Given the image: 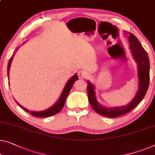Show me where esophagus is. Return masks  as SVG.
Segmentation results:
<instances>
[{
	"instance_id": "esophagus-1",
	"label": "esophagus",
	"mask_w": 155,
	"mask_h": 155,
	"mask_svg": "<svg viewBox=\"0 0 155 155\" xmlns=\"http://www.w3.org/2000/svg\"><path fill=\"white\" fill-rule=\"evenodd\" d=\"M78 75L80 79H85L87 77V73H85L84 71H80L78 72Z\"/></svg>"
}]
</instances>
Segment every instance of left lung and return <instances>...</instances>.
I'll return each instance as SVG.
<instances>
[{"label": "left lung", "instance_id": "obj_1", "mask_svg": "<svg viewBox=\"0 0 155 155\" xmlns=\"http://www.w3.org/2000/svg\"><path fill=\"white\" fill-rule=\"evenodd\" d=\"M129 33L130 35L128 40L129 41L132 55L138 64L139 78V89L131 102L126 106L114 107L110 108L105 107L98 104L96 100L93 84L88 82L87 85L88 98L91 107L97 113L108 117H117L132 110L143 100L149 87L150 60L148 56L137 38L132 33Z\"/></svg>", "mask_w": 155, "mask_h": 155}]
</instances>
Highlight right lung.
Listing matches in <instances>:
<instances>
[{
  "mask_svg": "<svg viewBox=\"0 0 155 155\" xmlns=\"http://www.w3.org/2000/svg\"><path fill=\"white\" fill-rule=\"evenodd\" d=\"M12 57L10 59V61H9V63H8V78H9V71H10V67L11 62H12ZM77 80H78V76L75 74V75H73V77L68 80V82H67V84H66V86H65L64 91H63L61 95V96H60L59 99L58 100V101L56 103V104L54 105L53 106H51V107L48 108V110H45L40 111V112L30 111L26 108H25V107L21 106V105H19L16 101H16L17 104L19 105L20 107H22L24 110H25L26 112H27V113H30L31 115H32L33 116L38 117H47L52 116L54 115L57 114L58 113H59V112L61 110L63 107H64V105L65 104V102H66V99L67 96H68V95L69 91H71V88H72L74 82H75Z\"/></svg>",
  "mask_w": 155,
  "mask_h": 155,
  "instance_id": "1",
  "label": "right lung"
}]
</instances>
